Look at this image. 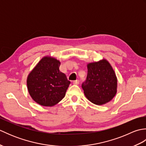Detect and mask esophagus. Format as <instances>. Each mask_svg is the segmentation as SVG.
<instances>
[{
    "label": "esophagus",
    "mask_w": 146,
    "mask_h": 146,
    "mask_svg": "<svg viewBox=\"0 0 146 146\" xmlns=\"http://www.w3.org/2000/svg\"><path fill=\"white\" fill-rule=\"evenodd\" d=\"M79 83H80L79 80H75V81H74L73 83L74 85H78Z\"/></svg>",
    "instance_id": "34e87169"
}]
</instances>
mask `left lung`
<instances>
[{"label":"left lung","mask_w":146,"mask_h":146,"mask_svg":"<svg viewBox=\"0 0 146 146\" xmlns=\"http://www.w3.org/2000/svg\"><path fill=\"white\" fill-rule=\"evenodd\" d=\"M87 68L86 80L82 84L85 97L95 105L108 103L117 94V79L112 67L103 59L88 63Z\"/></svg>","instance_id":"8db88e82"}]
</instances>
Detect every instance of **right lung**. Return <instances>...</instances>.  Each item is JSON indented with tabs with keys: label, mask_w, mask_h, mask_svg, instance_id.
<instances>
[{
	"label": "right lung",
	"mask_w": 146,
	"mask_h": 146,
	"mask_svg": "<svg viewBox=\"0 0 146 146\" xmlns=\"http://www.w3.org/2000/svg\"><path fill=\"white\" fill-rule=\"evenodd\" d=\"M60 64L56 58L46 56L27 76V90L37 104L52 107L64 97L70 82L60 71Z\"/></svg>",
	"instance_id": "right-lung-1"
}]
</instances>
